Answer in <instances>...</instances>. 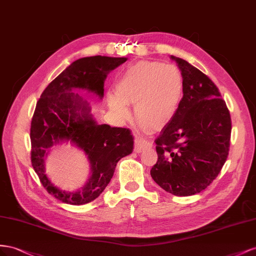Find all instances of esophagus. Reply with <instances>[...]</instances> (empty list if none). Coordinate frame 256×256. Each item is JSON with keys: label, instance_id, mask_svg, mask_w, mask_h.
Instances as JSON below:
<instances>
[{"label": "esophagus", "instance_id": "34e87169", "mask_svg": "<svg viewBox=\"0 0 256 256\" xmlns=\"http://www.w3.org/2000/svg\"><path fill=\"white\" fill-rule=\"evenodd\" d=\"M152 147V144L148 140H142V138H136L134 142V151L140 153L147 149H150Z\"/></svg>", "mask_w": 256, "mask_h": 256}]
</instances>
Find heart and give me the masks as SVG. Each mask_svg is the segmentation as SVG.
<instances>
[{"label": "heart", "mask_w": 256, "mask_h": 256, "mask_svg": "<svg viewBox=\"0 0 256 256\" xmlns=\"http://www.w3.org/2000/svg\"><path fill=\"white\" fill-rule=\"evenodd\" d=\"M184 94V78L172 64L140 61L123 72L108 94L110 110L121 119L130 116L128 105L135 104L136 119L160 130L172 121Z\"/></svg>", "instance_id": "obj_1"}]
</instances>
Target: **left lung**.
<instances>
[{"instance_id": "obj_1", "label": "left lung", "mask_w": 256, "mask_h": 256, "mask_svg": "<svg viewBox=\"0 0 256 256\" xmlns=\"http://www.w3.org/2000/svg\"><path fill=\"white\" fill-rule=\"evenodd\" d=\"M184 78V96L172 121L156 140L152 179L176 196L205 190L220 174L230 151L232 120L216 86L184 59L172 56Z\"/></svg>"}]
</instances>
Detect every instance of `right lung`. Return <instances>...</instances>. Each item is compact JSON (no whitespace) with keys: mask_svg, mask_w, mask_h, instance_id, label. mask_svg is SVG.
Returning <instances> with one entry per match:
<instances>
[{"mask_svg":"<svg viewBox=\"0 0 256 256\" xmlns=\"http://www.w3.org/2000/svg\"><path fill=\"white\" fill-rule=\"evenodd\" d=\"M126 58L86 56L72 62L51 82L36 104L31 122V162L42 186L56 200L70 205H84L100 195L110 182L119 160L133 152L134 138L128 128L98 124L90 107L75 90L92 92L102 100L104 82ZM70 140L85 151L92 164V176L77 192H62L44 174L48 148Z\"/></svg>","mask_w":256,"mask_h":256,"instance_id":"add662e5","label":"right lung"}]
</instances>
